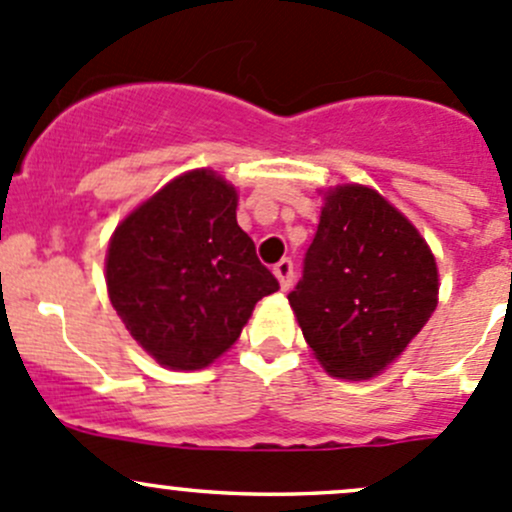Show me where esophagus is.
<instances>
[{
    "label": "esophagus",
    "instance_id": "esophagus-1",
    "mask_svg": "<svg viewBox=\"0 0 512 512\" xmlns=\"http://www.w3.org/2000/svg\"><path fill=\"white\" fill-rule=\"evenodd\" d=\"M272 272H275V277L280 280V287L282 289H289L292 287V280H294V262L285 257V260L277 262L275 267H272Z\"/></svg>",
    "mask_w": 512,
    "mask_h": 512
}]
</instances>
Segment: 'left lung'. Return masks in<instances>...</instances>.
<instances>
[{"label":"left lung","mask_w":512,"mask_h":512,"mask_svg":"<svg viewBox=\"0 0 512 512\" xmlns=\"http://www.w3.org/2000/svg\"><path fill=\"white\" fill-rule=\"evenodd\" d=\"M287 299L329 374L371 379L436 309V260L416 227L376 190L337 185L324 195L302 280Z\"/></svg>","instance_id":"1"}]
</instances>
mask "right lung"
<instances>
[{
    "label": "right lung",
    "mask_w": 512,
    "mask_h": 512,
    "mask_svg": "<svg viewBox=\"0 0 512 512\" xmlns=\"http://www.w3.org/2000/svg\"><path fill=\"white\" fill-rule=\"evenodd\" d=\"M237 190L213 170L170 180L116 227L106 255L113 309L158 364L195 371L240 337L280 282L237 225Z\"/></svg>",
    "instance_id": "add662e5"
}]
</instances>
